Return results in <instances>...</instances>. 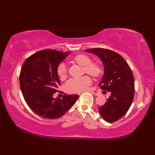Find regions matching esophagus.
<instances>
[{
    "instance_id": "obj_1",
    "label": "esophagus",
    "mask_w": 155,
    "mask_h": 155,
    "mask_svg": "<svg viewBox=\"0 0 155 155\" xmlns=\"http://www.w3.org/2000/svg\"><path fill=\"white\" fill-rule=\"evenodd\" d=\"M88 91H89V90H88ZM91 94H94V95H95V96H98V95H99V94H98V93L94 92V91H92V92H91Z\"/></svg>"
}]
</instances>
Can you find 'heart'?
<instances>
[{"instance_id":"1","label":"heart","mask_w":155,"mask_h":155,"mask_svg":"<svg viewBox=\"0 0 155 155\" xmlns=\"http://www.w3.org/2000/svg\"><path fill=\"white\" fill-rule=\"evenodd\" d=\"M72 61L84 67V72H87L94 77H99L103 74V68L98 64L92 63V60L86 54H80L72 58ZM67 68L64 63H60L57 68V74L60 79H64L67 76ZM91 79L88 76L79 78H70L65 83V88L68 93H78L87 90L91 85Z\"/></svg>"}]
</instances>
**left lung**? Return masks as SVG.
Returning <instances> with one entry per match:
<instances>
[{"label":"left lung","instance_id":"8db88e82","mask_svg":"<svg viewBox=\"0 0 155 155\" xmlns=\"http://www.w3.org/2000/svg\"><path fill=\"white\" fill-rule=\"evenodd\" d=\"M85 51L96 54L103 63L104 73L98 86L111 94L98 107V111L106 122H114L127 114L133 103L135 80L132 70L120 54L111 50L95 48Z\"/></svg>","mask_w":155,"mask_h":155}]
</instances>
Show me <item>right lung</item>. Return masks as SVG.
Here are the masks:
<instances>
[{"label":"right lung","mask_w":155,"mask_h":155,"mask_svg":"<svg viewBox=\"0 0 155 155\" xmlns=\"http://www.w3.org/2000/svg\"><path fill=\"white\" fill-rule=\"evenodd\" d=\"M68 54L42 50L28 57L21 68L20 85L25 101L33 112L44 118L61 117L79 97L77 94H65L62 99L52 97L60 85L57 68Z\"/></svg>","instance_id":"right-lung-1"}]
</instances>
